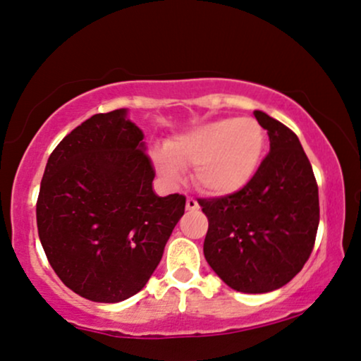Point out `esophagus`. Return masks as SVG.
I'll list each match as a JSON object with an SVG mask.
<instances>
[{"label": "esophagus", "mask_w": 361, "mask_h": 361, "mask_svg": "<svg viewBox=\"0 0 361 361\" xmlns=\"http://www.w3.org/2000/svg\"><path fill=\"white\" fill-rule=\"evenodd\" d=\"M185 209L187 210H197L199 209V202L194 197H187L185 200Z\"/></svg>", "instance_id": "obj_1"}]
</instances>
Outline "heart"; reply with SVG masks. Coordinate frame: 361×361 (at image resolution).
<instances>
[{"instance_id":"1","label":"heart","mask_w":361,"mask_h":361,"mask_svg":"<svg viewBox=\"0 0 361 361\" xmlns=\"http://www.w3.org/2000/svg\"><path fill=\"white\" fill-rule=\"evenodd\" d=\"M265 133L255 119H219L171 139L166 151L154 152L156 169L174 182L184 167H194V182L210 195L243 189L259 169Z\"/></svg>"}]
</instances>
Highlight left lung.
<instances>
[{
	"label": "left lung",
	"mask_w": 361,
	"mask_h": 361,
	"mask_svg": "<svg viewBox=\"0 0 361 361\" xmlns=\"http://www.w3.org/2000/svg\"><path fill=\"white\" fill-rule=\"evenodd\" d=\"M270 152L243 189L199 199L209 231L204 255L228 287L243 293L272 292L288 283L315 245L320 205L312 164L297 134L265 112Z\"/></svg>",
	"instance_id": "left-lung-1"
}]
</instances>
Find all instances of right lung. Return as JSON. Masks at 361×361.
Here are the masks:
<instances>
[{"label":"right lung","mask_w":361,"mask_h":361,"mask_svg":"<svg viewBox=\"0 0 361 361\" xmlns=\"http://www.w3.org/2000/svg\"><path fill=\"white\" fill-rule=\"evenodd\" d=\"M144 134L124 109L94 114L56 146L36 202L41 245L56 275L92 302L142 290L184 215L185 197H157Z\"/></svg>","instance_id":"1"}]
</instances>
